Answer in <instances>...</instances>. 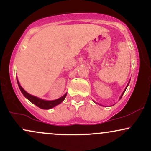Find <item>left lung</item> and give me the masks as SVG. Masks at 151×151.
I'll return each mask as SVG.
<instances>
[{
  "instance_id": "obj_1",
  "label": "left lung",
  "mask_w": 151,
  "mask_h": 151,
  "mask_svg": "<svg viewBox=\"0 0 151 151\" xmlns=\"http://www.w3.org/2000/svg\"><path fill=\"white\" fill-rule=\"evenodd\" d=\"M129 84H128V85H129ZM128 85H127V86H128ZM124 92H125V91H124V93H122V95H121V97H122V96H123V94H124Z\"/></svg>"
}]
</instances>
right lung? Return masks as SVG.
Wrapping results in <instances>:
<instances>
[{
  "mask_svg": "<svg viewBox=\"0 0 151 151\" xmlns=\"http://www.w3.org/2000/svg\"><path fill=\"white\" fill-rule=\"evenodd\" d=\"M17 81H18V86L19 88H20V91H21L22 94H23L24 96H25V97L29 100V101H30L32 103H33L34 104H35L37 106H38L40 109H50L53 108V107H55V106L60 104V103H62V102L64 101V99H65L66 96H67V93H65L63 96H62V97L59 98L56 100H53V101H45V100L41 99H39L36 97V96H32V95L29 94V93L26 92L25 90L22 89V86L20 85L18 79H17Z\"/></svg>",
  "mask_w": 151,
  "mask_h": 151,
  "instance_id": "add662e5",
  "label": "right lung"
}]
</instances>
